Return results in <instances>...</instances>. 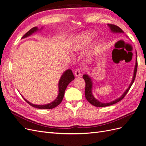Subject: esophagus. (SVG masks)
Masks as SVG:
<instances>
[{
	"label": "esophagus",
	"instance_id": "1",
	"mask_svg": "<svg viewBox=\"0 0 146 146\" xmlns=\"http://www.w3.org/2000/svg\"><path fill=\"white\" fill-rule=\"evenodd\" d=\"M74 75H75L76 77H79L80 75H81V71H80V70L77 69L76 71H75V72H74Z\"/></svg>",
	"mask_w": 146,
	"mask_h": 146
}]
</instances>
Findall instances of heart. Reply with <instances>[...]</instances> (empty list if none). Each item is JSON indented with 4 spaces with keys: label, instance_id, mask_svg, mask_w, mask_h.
I'll list each match as a JSON object with an SVG mask.
<instances>
[{
    "label": "heart",
    "instance_id": "heart-1",
    "mask_svg": "<svg viewBox=\"0 0 146 146\" xmlns=\"http://www.w3.org/2000/svg\"><path fill=\"white\" fill-rule=\"evenodd\" d=\"M93 36H94V34L92 32H88L81 34L79 39H78L72 45V50L75 51L84 50L87 45L89 44ZM98 51V50L96 47L92 48L89 50L87 56L89 58H91L97 54Z\"/></svg>",
    "mask_w": 146,
    "mask_h": 146
}]
</instances>
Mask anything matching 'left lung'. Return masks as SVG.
Returning <instances> with one entry per match:
<instances>
[{"mask_svg":"<svg viewBox=\"0 0 146 146\" xmlns=\"http://www.w3.org/2000/svg\"><path fill=\"white\" fill-rule=\"evenodd\" d=\"M108 27H110L111 31V32L113 33H124L123 31L121 30V29L118 27L117 26H115L114 25H111V24H108ZM137 54V53H136ZM137 66H138V63H137V55H136V61H135V68H134V71H133V77L132 80L131 84H129L128 88L125 91V92L122 94V95L117 98V100H115L114 101H113L111 102H107V103H104L101 102L100 101H98V100L94 97L93 96V93H92V87H93V83H92V78L90 77H89L87 74H84L83 75V78L85 82H86V88H85V96L86 100L87 101L89 102L92 105L94 106L95 107H107V106H111V105L115 104V103H117L119 101H120L122 99H123L124 97L126 96L127 94V93L128 91L129 90L131 87L132 86L134 80L135 79L136 77V74H137Z\"/></svg>","mask_w":146,"mask_h":146,"instance_id":"8db88e82","label":"left lung"}]
</instances>
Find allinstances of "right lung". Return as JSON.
<instances>
[{
	"instance_id": "1",
	"label": "right lung",
	"mask_w": 146,
	"mask_h": 146,
	"mask_svg": "<svg viewBox=\"0 0 146 146\" xmlns=\"http://www.w3.org/2000/svg\"><path fill=\"white\" fill-rule=\"evenodd\" d=\"M38 31H39V29H38L37 27H34L32 28L30 31H29L24 36L22 37V38H25L27 36H31V35H32L33 33L36 32ZM75 78L74 75L72 72L71 69H67L66 71L64 72L63 75L61 76L59 84H58V87H59V93H58V96L56 98L55 100H54L53 102H51L50 104H47L45 105H35L33 104L31 102H29L27 101L25 98H23V99L29 104L31 106L39 108V109H52L56 107L61 103L62 101V100L64 96V94H65V92L66 89V87L71 82L72 80H74Z\"/></svg>"
}]
</instances>
